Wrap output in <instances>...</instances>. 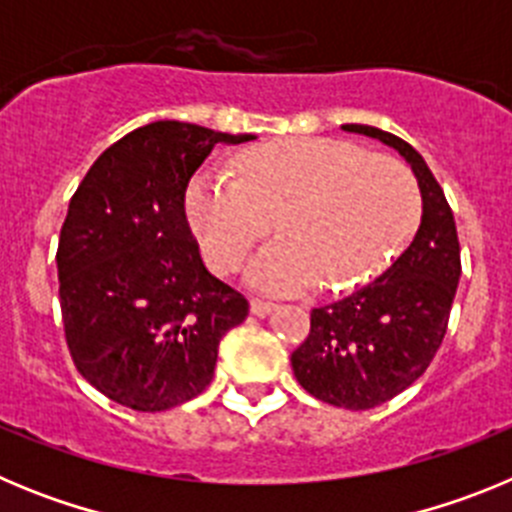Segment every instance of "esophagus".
Returning <instances> with one entry per match:
<instances>
[{
    "label": "esophagus",
    "mask_w": 512,
    "mask_h": 512,
    "mask_svg": "<svg viewBox=\"0 0 512 512\" xmlns=\"http://www.w3.org/2000/svg\"><path fill=\"white\" fill-rule=\"evenodd\" d=\"M271 310H274V302L259 300V297H253V300H251V312H253V315H259V318H264V315H269Z\"/></svg>",
    "instance_id": "obj_1"
}]
</instances>
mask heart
<instances>
[{
	"label": "heart",
	"mask_w": 512,
	"mask_h": 512,
	"mask_svg": "<svg viewBox=\"0 0 512 512\" xmlns=\"http://www.w3.org/2000/svg\"><path fill=\"white\" fill-rule=\"evenodd\" d=\"M235 169L238 179L217 169L194 176L187 220L217 274L238 269L274 223L282 238L248 266L251 284L274 295L369 282L408 246L423 215L413 171L348 140H271L243 151Z\"/></svg>",
	"instance_id": "heart-1"
}]
</instances>
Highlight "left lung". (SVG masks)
<instances>
[{
  "label": "left lung",
  "instance_id": "obj_1",
  "mask_svg": "<svg viewBox=\"0 0 512 512\" xmlns=\"http://www.w3.org/2000/svg\"><path fill=\"white\" fill-rule=\"evenodd\" d=\"M343 130L400 151L423 197L420 228L400 259L354 295L315 307L310 333L292 354V372L312 397L336 408L369 410L408 390L441 348L461 256L454 212L423 156L372 125Z\"/></svg>",
  "mask_w": 512,
  "mask_h": 512
}]
</instances>
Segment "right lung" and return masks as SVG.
<instances>
[{
    "instance_id": "add662e5",
    "label": "right lung",
    "mask_w": 512,
    "mask_h": 512,
    "mask_svg": "<svg viewBox=\"0 0 512 512\" xmlns=\"http://www.w3.org/2000/svg\"><path fill=\"white\" fill-rule=\"evenodd\" d=\"M253 135L158 120L94 161L58 238V297L76 369L104 397L161 413L212 382L220 338L248 300L205 269L184 212L217 143Z\"/></svg>"
}]
</instances>
